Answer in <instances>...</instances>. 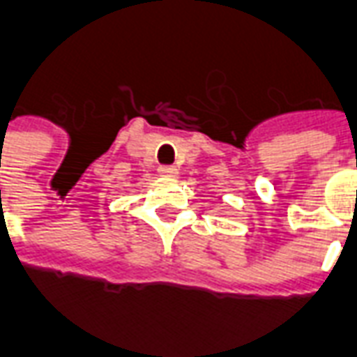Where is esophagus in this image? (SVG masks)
Masks as SVG:
<instances>
[{
	"mask_svg": "<svg viewBox=\"0 0 357 357\" xmlns=\"http://www.w3.org/2000/svg\"><path fill=\"white\" fill-rule=\"evenodd\" d=\"M158 173L162 176H167V178H175V176L178 175V169H176L175 165H160Z\"/></svg>",
	"mask_w": 357,
	"mask_h": 357,
	"instance_id": "obj_1",
	"label": "esophagus"
}]
</instances>
